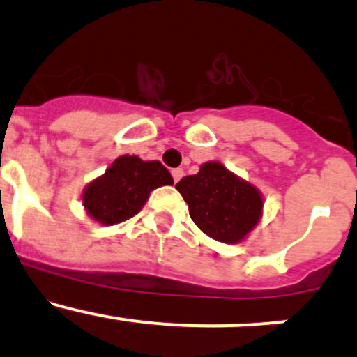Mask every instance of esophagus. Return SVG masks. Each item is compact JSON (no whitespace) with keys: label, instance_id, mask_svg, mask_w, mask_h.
Instances as JSON below:
<instances>
[{"label":"esophagus","instance_id":"esophagus-1","mask_svg":"<svg viewBox=\"0 0 357 357\" xmlns=\"http://www.w3.org/2000/svg\"><path fill=\"white\" fill-rule=\"evenodd\" d=\"M171 174H172V179H174V183H178L179 179L183 178V174H185V171H183V169H172L171 171Z\"/></svg>","mask_w":357,"mask_h":357}]
</instances>
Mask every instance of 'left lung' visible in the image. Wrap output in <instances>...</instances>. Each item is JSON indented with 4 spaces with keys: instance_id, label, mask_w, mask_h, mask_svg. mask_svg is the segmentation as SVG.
<instances>
[{
    "instance_id": "8db88e82",
    "label": "left lung",
    "mask_w": 357,
    "mask_h": 357,
    "mask_svg": "<svg viewBox=\"0 0 357 357\" xmlns=\"http://www.w3.org/2000/svg\"><path fill=\"white\" fill-rule=\"evenodd\" d=\"M176 190L188 204L190 218L211 238L236 243L257 225L262 199L257 190L219 162H207Z\"/></svg>"
}]
</instances>
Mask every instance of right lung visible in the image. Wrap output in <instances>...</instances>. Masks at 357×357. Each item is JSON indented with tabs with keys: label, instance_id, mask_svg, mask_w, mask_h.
<instances>
[{
	"label": "right lung",
	"instance_id": "1",
	"mask_svg": "<svg viewBox=\"0 0 357 357\" xmlns=\"http://www.w3.org/2000/svg\"><path fill=\"white\" fill-rule=\"evenodd\" d=\"M164 185H172V176L160 162L122 155L88 185L82 204L95 221L117 225L138 214L150 192Z\"/></svg>",
	"mask_w": 357,
	"mask_h": 357
}]
</instances>
